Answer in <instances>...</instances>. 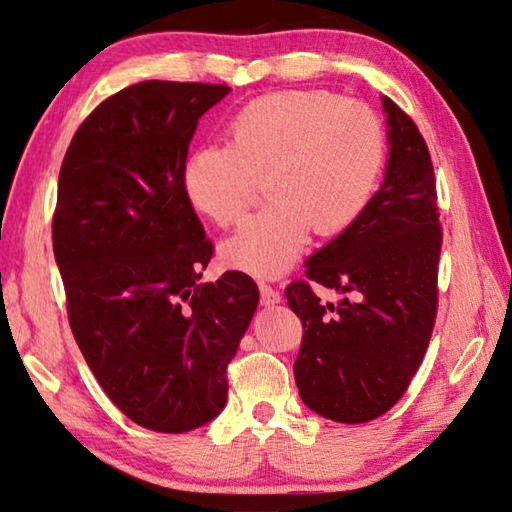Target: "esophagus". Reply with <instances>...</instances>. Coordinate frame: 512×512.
<instances>
[{"instance_id":"1","label":"esophagus","mask_w":512,"mask_h":512,"mask_svg":"<svg viewBox=\"0 0 512 512\" xmlns=\"http://www.w3.org/2000/svg\"><path fill=\"white\" fill-rule=\"evenodd\" d=\"M258 287H260V303L263 305H274L281 301V292H278L276 287H272L265 281H258Z\"/></svg>"}]
</instances>
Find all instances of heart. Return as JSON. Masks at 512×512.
<instances>
[{
	"instance_id": "obj_1",
	"label": "heart",
	"mask_w": 512,
	"mask_h": 512,
	"mask_svg": "<svg viewBox=\"0 0 512 512\" xmlns=\"http://www.w3.org/2000/svg\"><path fill=\"white\" fill-rule=\"evenodd\" d=\"M385 138L370 106L330 91H276L231 115L227 144L189 153L185 196L218 227L243 220L267 180L272 205L223 245L231 267L276 276L310 240L341 234L368 207L379 182Z\"/></svg>"
}]
</instances>
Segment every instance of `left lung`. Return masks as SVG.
Wrapping results in <instances>:
<instances>
[{
    "label": "left lung",
    "mask_w": 512,
    "mask_h": 512,
    "mask_svg": "<svg viewBox=\"0 0 512 512\" xmlns=\"http://www.w3.org/2000/svg\"><path fill=\"white\" fill-rule=\"evenodd\" d=\"M390 160L381 189L352 227L307 260L285 287L301 318L294 379L303 403L325 419L365 423L406 394L426 356L439 307L437 180L428 144L410 115L383 98ZM312 284L344 294L323 306Z\"/></svg>",
    "instance_id": "obj_1"
}]
</instances>
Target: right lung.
Instances as JSON below:
<instances>
[{
	"label": "right lung",
	"instance_id": "add662e5",
	"mask_svg": "<svg viewBox=\"0 0 512 512\" xmlns=\"http://www.w3.org/2000/svg\"><path fill=\"white\" fill-rule=\"evenodd\" d=\"M227 84L149 80L100 102L62 160L53 252L77 345L138 426L189 432L227 403V365L258 305L243 272L198 283L214 256L185 196L189 142Z\"/></svg>",
	"mask_w": 512,
	"mask_h": 512
}]
</instances>
